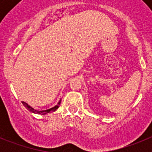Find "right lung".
I'll return each instance as SVG.
<instances>
[{
    "instance_id": "right-lung-1",
    "label": "right lung",
    "mask_w": 152,
    "mask_h": 152,
    "mask_svg": "<svg viewBox=\"0 0 152 152\" xmlns=\"http://www.w3.org/2000/svg\"><path fill=\"white\" fill-rule=\"evenodd\" d=\"M23 104L24 105V107H26V109H27L28 110L30 111V112L33 113H38V114H42V115H44V114H46V113H52V112H54V111H56V110H57L58 107H59V105L60 103H61V100H59V102L58 103V104L56 106H55L54 107H52V108H50L49 109V110H41V111H39V110H35V109H33V107H31L30 106H29L26 103H25V102H22Z\"/></svg>"
}]
</instances>
